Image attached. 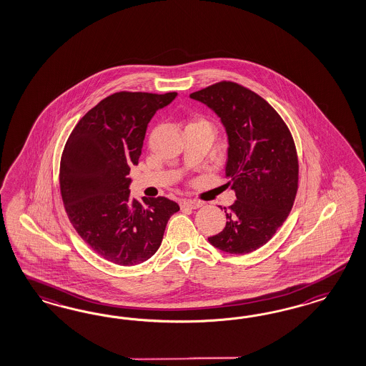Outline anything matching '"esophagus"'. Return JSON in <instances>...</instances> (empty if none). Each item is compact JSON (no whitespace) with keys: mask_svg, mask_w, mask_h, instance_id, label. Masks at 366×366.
<instances>
[{"mask_svg":"<svg viewBox=\"0 0 366 366\" xmlns=\"http://www.w3.org/2000/svg\"><path fill=\"white\" fill-rule=\"evenodd\" d=\"M202 204L199 201H194V199H181L179 201V207L182 209H185V208H188V209H197Z\"/></svg>","mask_w":366,"mask_h":366,"instance_id":"34e87169","label":"esophagus"}]
</instances>
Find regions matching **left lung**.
Returning <instances> with one entry per match:
<instances>
[{
  "label": "left lung",
  "instance_id": "1",
  "mask_svg": "<svg viewBox=\"0 0 366 366\" xmlns=\"http://www.w3.org/2000/svg\"><path fill=\"white\" fill-rule=\"evenodd\" d=\"M220 118L228 137L227 185L236 201L209 243L233 255L260 248L286 222L298 190V157L286 123L269 103L233 81L190 94Z\"/></svg>",
  "mask_w": 366,
  "mask_h": 366
}]
</instances>
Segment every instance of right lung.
<instances>
[{
	"label": "right lung",
	"mask_w": 366,
	"mask_h": 366,
	"mask_svg": "<svg viewBox=\"0 0 366 366\" xmlns=\"http://www.w3.org/2000/svg\"><path fill=\"white\" fill-rule=\"evenodd\" d=\"M177 92H117L79 121L66 139L60 161V192L66 214L79 236L111 263L141 264L162 243L177 202L130 196L127 177L138 165L144 134L155 112Z\"/></svg>",
	"instance_id": "add662e5"
}]
</instances>
